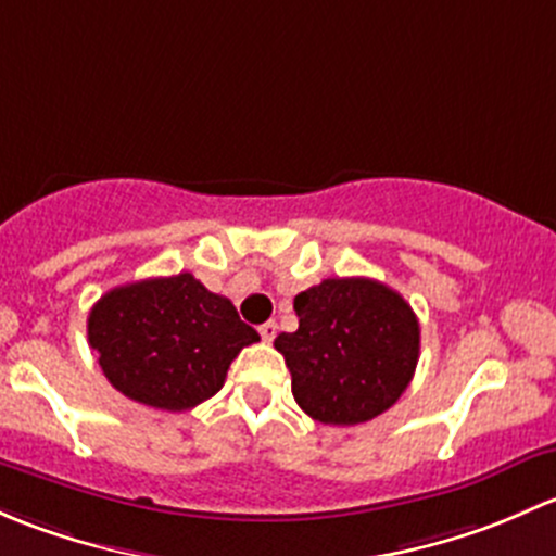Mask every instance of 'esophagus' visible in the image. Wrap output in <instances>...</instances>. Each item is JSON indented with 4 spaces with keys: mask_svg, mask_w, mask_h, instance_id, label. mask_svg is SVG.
I'll return each mask as SVG.
<instances>
[{
    "mask_svg": "<svg viewBox=\"0 0 556 556\" xmlns=\"http://www.w3.org/2000/svg\"><path fill=\"white\" fill-rule=\"evenodd\" d=\"M260 334H262V340H265V342L276 340V334H278V324H276V320H267V324H262L260 326Z\"/></svg>",
    "mask_w": 556,
    "mask_h": 556,
    "instance_id": "34e87169",
    "label": "esophagus"
}]
</instances>
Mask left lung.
Here are the masks:
<instances>
[{"label": "left lung", "instance_id": "obj_1", "mask_svg": "<svg viewBox=\"0 0 556 556\" xmlns=\"http://www.w3.org/2000/svg\"><path fill=\"white\" fill-rule=\"evenodd\" d=\"M300 329L276 337L296 404L326 426H356L399 402L420 358L409 302L371 278H326L294 296Z\"/></svg>", "mask_w": 556, "mask_h": 556}]
</instances>
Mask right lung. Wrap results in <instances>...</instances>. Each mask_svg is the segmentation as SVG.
<instances>
[{"instance_id":"1","label":"right lung","mask_w":556,"mask_h":556,"mask_svg":"<svg viewBox=\"0 0 556 556\" xmlns=\"http://www.w3.org/2000/svg\"><path fill=\"white\" fill-rule=\"evenodd\" d=\"M260 340L227 296L192 273L106 291L88 316V342L123 396L185 412L225 386L232 358Z\"/></svg>"}]
</instances>
